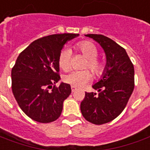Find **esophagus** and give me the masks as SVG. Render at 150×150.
<instances>
[{
  "mask_svg": "<svg viewBox=\"0 0 150 150\" xmlns=\"http://www.w3.org/2000/svg\"><path fill=\"white\" fill-rule=\"evenodd\" d=\"M71 90H72V92H75L77 90V88L75 86H71Z\"/></svg>",
  "mask_w": 150,
  "mask_h": 150,
  "instance_id": "obj_1",
  "label": "esophagus"
}]
</instances>
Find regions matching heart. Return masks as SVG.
<instances>
[{"label":"heart","mask_w":150,"mask_h":150,"mask_svg":"<svg viewBox=\"0 0 150 150\" xmlns=\"http://www.w3.org/2000/svg\"><path fill=\"white\" fill-rule=\"evenodd\" d=\"M74 48L81 52L86 59L84 64V69H90L95 76H101L105 72V64L103 60L98 59V50L95 44L90 41H81L77 43ZM71 50L63 48L58 56V64L61 69L67 71L71 66ZM92 73L89 70L73 71L64 77V82L75 87L84 86L92 79Z\"/></svg>","instance_id":"b5f03b06"}]
</instances>
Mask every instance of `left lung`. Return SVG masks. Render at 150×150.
Segmentation results:
<instances>
[{
	"label": "left lung",
	"mask_w": 150,
	"mask_h": 150,
	"mask_svg": "<svg viewBox=\"0 0 150 150\" xmlns=\"http://www.w3.org/2000/svg\"><path fill=\"white\" fill-rule=\"evenodd\" d=\"M86 36L100 44L107 58L105 72L92 86L98 94L86 92L81 103L83 117L100 125L111 122L124 111L134 90V67L125 49L112 39L103 35Z\"/></svg>",
	"instance_id": "1"
}]
</instances>
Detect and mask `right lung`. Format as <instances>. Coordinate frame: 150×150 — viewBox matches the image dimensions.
I'll use <instances>...</instances> for the list:
<instances>
[{
    "label": "right lung",
    "mask_w": 150,
    "mask_h": 150,
    "mask_svg": "<svg viewBox=\"0 0 150 150\" xmlns=\"http://www.w3.org/2000/svg\"><path fill=\"white\" fill-rule=\"evenodd\" d=\"M78 35L57 34L36 39L17 58L11 71L13 94L33 120L51 123L60 116L71 86L64 82L56 86L60 79L58 56L64 45Z\"/></svg>",
    "instance_id": "right-lung-1"
}]
</instances>
